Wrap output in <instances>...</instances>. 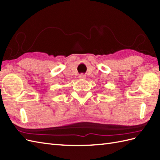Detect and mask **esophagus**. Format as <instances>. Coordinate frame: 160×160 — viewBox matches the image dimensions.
I'll return each instance as SVG.
<instances>
[{"mask_svg":"<svg viewBox=\"0 0 160 160\" xmlns=\"http://www.w3.org/2000/svg\"><path fill=\"white\" fill-rule=\"evenodd\" d=\"M79 78L80 79H86V75L84 74H80L79 76Z\"/></svg>","mask_w":160,"mask_h":160,"instance_id":"34e87169","label":"esophagus"}]
</instances>
